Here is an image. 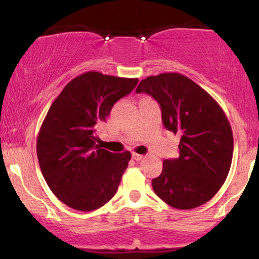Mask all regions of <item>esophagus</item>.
Here are the masks:
<instances>
[{
    "instance_id": "obj_1",
    "label": "esophagus",
    "mask_w": 259,
    "mask_h": 259,
    "mask_svg": "<svg viewBox=\"0 0 259 259\" xmlns=\"http://www.w3.org/2000/svg\"><path fill=\"white\" fill-rule=\"evenodd\" d=\"M142 158H144V156H142V154H139V153H135V152L133 153V159H135V160H141Z\"/></svg>"
}]
</instances>
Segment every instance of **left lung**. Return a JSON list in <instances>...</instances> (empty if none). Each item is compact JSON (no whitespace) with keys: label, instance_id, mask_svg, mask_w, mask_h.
Listing matches in <instances>:
<instances>
[{"label":"left lung","instance_id":"obj_1","mask_svg":"<svg viewBox=\"0 0 259 259\" xmlns=\"http://www.w3.org/2000/svg\"><path fill=\"white\" fill-rule=\"evenodd\" d=\"M138 94L151 95L169 132L180 134L179 157L164 159L153 191L169 206L192 209L219 191L233 159L231 126L222 107L201 86L179 73L141 80Z\"/></svg>","mask_w":259,"mask_h":259}]
</instances>
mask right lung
Segmentation results:
<instances>
[{"instance_id":"obj_1","label":"right lung","mask_w":259,"mask_h":259,"mask_svg":"<svg viewBox=\"0 0 259 259\" xmlns=\"http://www.w3.org/2000/svg\"><path fill=\"white\" fill-rule=\"evenodd\" d=\"M139 79L86 72L53 101L37 136L38 164L47 185L68 207L90 212L117 192L132 153H112L96 145V124Z\"/></svg>"}]
</instances>
